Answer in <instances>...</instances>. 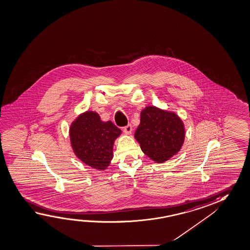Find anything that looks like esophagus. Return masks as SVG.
I'll use <instances>...</instances> for the list:
<instances>
[{
  "mask_svg": "<svg viewBox=\"0 0 250 250\" xmlns=\"http://www.w3.org/2000/svg\"><path fill=\"white\" fill-rule=\"evenodd\" d=\"M123 131L126 133V134H131L132 132V126L131 124H127V126L123 127Z\"/></svg>",
  "mask_w": 250,
  "mask_h": 250,
  "instance_id": "34e87169",
  "label": "esophagus"
}]
</instances>
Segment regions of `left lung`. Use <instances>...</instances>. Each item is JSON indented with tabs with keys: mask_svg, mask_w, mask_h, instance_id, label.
Wrapping results in <instances>:
<instances>
[{
	"mask_svg": "<svg viewBox=\"0 0 250 250\" xmlns=\"http://www.w3.org/2000/svg\"><path fill=\"white\" fill-rule=\"evenodd\" d=\"M135 137L145 155L155 163H164L181 149L185 130L178 115L150 106L141 113Z\"/></svg>",
	"mask_w": 250,
	"mask_h": 250,
	"instance_id": "obj_1",
	"label": "left lung"
}]
</instances>
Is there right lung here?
I'll return each instance as SVG.
<instances>
[{
  "mask_svg": "<svg viewBox=\"0 0 250 250\" xmlns=\"http://www.w3.org/2000/svg\"><path fill=\"white\" fill-rule=\"evenodd\" d=\"M76 156L88 166L103 170L113 158V146L121 130L114 123L103 122L97 113L87 111L72 123L69 129Z\"/></svg>",
  "mask_w": 250,
  "mask_h": 250,
  "instance_id": "1",
  "label": "right lung"
}]
</instances>
